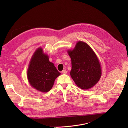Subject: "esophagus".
<instances>
[{
	"instance_id": "1",
	"label": "esophagus",
	"mask_w": 128,
	"mask_h": 128,
	"mask_svg": "<svg viewBox=\"0 0 128 128\" xmlns=\"http://www.w3.org/2000/svg\"><path fill=\"white\" fill-rule=\"evenodd\" d=\"M61 72L62 73V74H67V72L66 70V69H64V70H63Z\"/></svg>"
}]
</instances>
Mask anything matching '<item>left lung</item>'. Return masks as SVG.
Segmentation results:
<instances>
[{
    "label": "left lung",
    "instance_id": "1",
    "mask_svg": "<svg viewBox=\"0 0 128 128\" xmlns=\"http://www.w3.org/2000/svg\"><path fill=\"white\" fill-rule=\"evenodd\" d=\"M67 52L72 60L70 76L76 86L83 90L94 86L101 77L102 68L97 56L90 46L78 41L74 49Z\"/></svg>",
    "mask_w": 128,
    "mask_h": 128
}]
</instances>
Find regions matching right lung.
Wrapping results in <instances>:
<instances>
[{"mask_svg":"<svg viewBox=\"0 0 128 128\" xmlns=\"http://www.w3.org/2000/svg\"><path fill=\"white\" fill-rule=\"evenodd\" d=\"M61 74L42 48H38L31 58L27 70V78L33 88L42 92L49 91L56 78Z\"/></svg>","mask_w":128,"mask_h":128,"instance_id":"right-lung-1","label":"right lung"}]
</instances>
